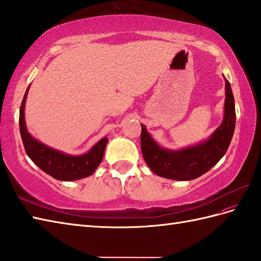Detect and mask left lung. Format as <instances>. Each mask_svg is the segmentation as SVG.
I'll return each mask as SVG.
<instances>
[{
  "instance_id": "1",
  "label": "left lung",
  "mask_w": 261,
  "mask_h": 261,
  "mask_svg": "<svg viewBox=\"0 0 261 261\" xmlns=\"http://www.w3.org/2000/svg\"><path fill=\"white\" fill-rule=\"evenodd\" d=\"M225 83L226 99L223 120L205 141L180 150L165 149L153 140L147 128L141 124L142 155L151 171L167 179L193 180L208 172L225 155L231 142L236 125L232 90L226 77Z\"/></svg>"
}]
</instances>
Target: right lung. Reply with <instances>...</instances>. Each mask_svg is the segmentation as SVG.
<instances>
[{
	"mask_svg": "<svg viewBox=\"0 0 261 261\" xmlns=\"http://www.w3.org/2000/svg\"><path fill=\"white\" fill-rule=\"evenodd\" d=\"M30 87L24 94L20 108V132L23 141L24 149L36 166L51 177L61 181H73L82 178H87L92 174L103 159L108 138H102L96 142L87 153L73 155L64 153L62 151L47 147L46 144L38 141L30 135L25 124L24 109H25L27 95Z\"/></svg>",
	"mask_w": 261,
	"mask_h": 261,
	"instance_id": "1",
	"label": "right lung"
}]
</instances>
